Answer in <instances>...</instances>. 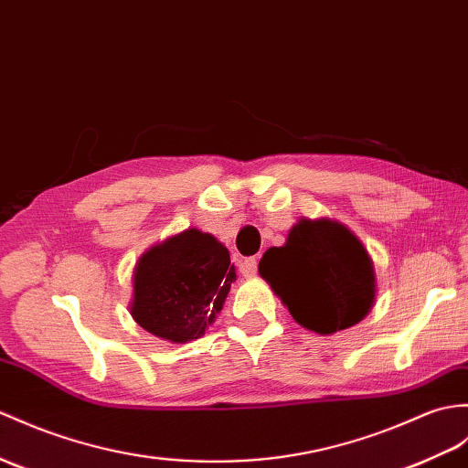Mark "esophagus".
Returning <instances> with one entry per match:
<instances>
[{
    "instance_id": "1",
    "label": "esophagus",
    "mask_w": 468,
    "mask_h": 468,
    "mask_svg": "<svg viewBox=\"0 0 468 468\" xmlns=\"http://www.w3.org/2000/svg\"><path fill=\"white\" fill-rule=\"evenodd\" d=\"M239 273L243 277H253L257 273V259L247 257L243 261H239Z\"/></svg>"
}]
</instances>
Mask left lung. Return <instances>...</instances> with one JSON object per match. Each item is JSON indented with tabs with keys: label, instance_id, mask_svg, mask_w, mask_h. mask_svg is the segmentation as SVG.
<instances>
[{
	"label": "left lung",
	"instance_id": "8db88e82",
	"mask_svg": "<svg viewBox=\"0 0 468 468\" xmlns=\"http://www.w3.org/2000/svg\"><path fill=\"white\" fill-rule=\"evenodd\" d=\"M259 273L303 327L331 335L361 321L375 301V271L345 225L301 219L283 247H271Z\"/></svg>",
	"mask_w": 468,
	"mask_h": 468
}]
</instances>
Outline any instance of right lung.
<instances>
[{
    "label": "right lung",
    "mask_w": 468,
    "mask_h": 468,
    "mask_svg": "<svg viewBox=\"0 0 468 468\" xmlns=\"http://www.w3.org/2000/svg\"><path fill=\"white\" fill-rule=\"evenodd\" d=\"M233 281L229 251L213 235L183 231L139 259L132 314L165 341L197 339L221 311Z\"/></svg>",
    "instance_id": "1"
}]
</instances>
